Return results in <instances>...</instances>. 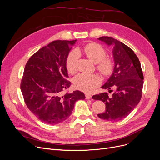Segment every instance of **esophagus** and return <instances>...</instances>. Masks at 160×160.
<instances>
[{
  "label": "esophagus",
  "instance_id": "esophagus-1",
  "mask_svg": "<svg viewBox=\"0 0 160 160\" xmlns=\"http://www.w3.org/2000/svg\"><path fill=\"white\" fill-rule=\"evenodd\" d=\"M85 99H91V95L90 94H85Z\"/></svg>",
  "mask_w": 160,
  "mask_h": 160
}]
</instances>
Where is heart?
I'll list each match as a JSON object with an SVG mask.
<instances>
[{
    "label": "heart",
    "instance_id": "b5f03b06",
    "mask_svg": "<svg viewBox=\"0 0 160 160\" xmlns=\"http://www.w3.org/2000/svg\"><path fill=\"white\" fill-rule=\"evenodd\" d=\"M86 56L92 61L97 63V69L104 76L112 73L114 64L113 60L106 57L107 52L103 47L95 42L87 44L83 47ZM79 54L77 51H71L66 59V68L71 74H75L77 71V63ZM101 83L100 77L95 74L81 73L76 76L73 83L77 89L85 92L91 91Z\"/></svg>",
    "mask_w": 160,
    "mask_h": 160
}]
</instances>
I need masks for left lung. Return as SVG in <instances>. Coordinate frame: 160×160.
<instances>
[{"label": "left lung", "instance_id": "1", "mask_svg": "<svg viewBox=\"0 0 160 160\" xmlns=\"http://www.w3.org/2000/svg\"><path fill=\"white\" fill-rule=\"evenodd\" d=\"M98 39L113 47V72L101 87L113 93L111 97L108 93H102L92 98L105 103L104 113L98 114L99 118L111 122L119 121L132 112L141 100L143 85L141 64L133 51L123 42L109 37H101Z\"/></svg>", "mask_w": 160, "mask_h": 160}]
</instances>
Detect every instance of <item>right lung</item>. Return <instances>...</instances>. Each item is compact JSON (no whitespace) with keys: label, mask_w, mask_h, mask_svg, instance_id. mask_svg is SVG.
I'll return each instance as SVG.
<instances>
[{"label":"right lung","mask_w":160,"mask_h":160,"mask_svg":"<svg viewBox=\"0 0 160 160\" xmlns=\"http://www.w3.org/2000/svg\"><path fill=\"white\" fill-rule=\"evenodd\" d=\"M73 41H54L30 57L24 69L21 89L24 101L32 114L47 124H57L68 118L83 92L69 93L66 59Z\"/></svg>","instance_id":"1"}]
</instances>
